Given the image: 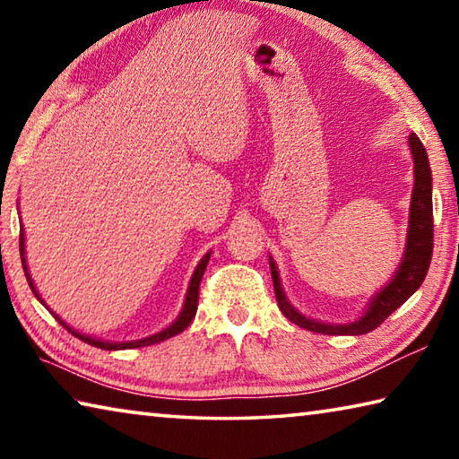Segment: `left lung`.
<instances>
[{
    "instance_id": "1",
    "label": "left lung",
    "mask_w": 459,
    "mask_h": 459,
    "mask_svg": "<svg viewBox=\"0 0 459 459\" xmlns=\"http://www.w3.org/2000/svg\"><path fill=\"white\" fill-rule=\"evenodd\" d=\"M411 153L415 160V190L413 200H411V221H409V238L405 257H403L401 267L393 281L388 283L383 291L377 293L372 299L368 312L364 314L359 322L346 324V325H332V324H320L314 320H307L301 314L295 312L285 299L281 283H279V275L275 269V263L269 259L271 265V277H273L275 298L277 306L281 314L298 324L299 328H306L316 333H330V336H360V333H368L378 328L394 309L401 307L405 301L413 295L419 287H421L423 279L429 271L431 255H433V202H431V169L429 161H427V153L423 143L419 142L415 134L409 135Z\"/></svg>"
}]
</instances>
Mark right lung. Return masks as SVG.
I'll use <instances>...</instances> for the list:
<instances>
[{
	"instance_id": "right-lung-1",
	"label": "right lung",
	"mask_w": 459,
	"mask_h": 459,
	"mask_svg": "<svg viewBox=\"0 0 459 459\" xmlns=\"http://www.w3.org/2000/svg\"><path fill=\"white\" fill-rule=\"evenodd\" d=\"M20 257H22V267H24V273H26V279H28L30 290H32L36 298L42 301V298H40V295H38L36 287H34V283H32V277H30V273H28V267H26V259H24V230H20ZM208 259H211V253H208L206 257L200 261V265L196 267V271H194L192 281H190V287H188V295H186V304H184V309H182L180 317H178V320H176L172 325H169V328H166L164 332H160V333H153V336H150V338L135 340V342H123V344H113V342H100V340H95V338L82 336V333L74 332L73 328H68V325H66L65 322H62L58 316H54V317H58V322H60L62 325H65V328H66L68 332H73L76 338H81L82 342H87V344H91V346L103 348V351H126V348H142V346L158 344V342H164V340L172 338V336H178V333L184 332V330L188 328V325H190V322L194 320V316H196V309H198V291H200V281H202V275H204V271H206ZM42 304H44V301H42Z\"/></svg>"
}]
</instances>
